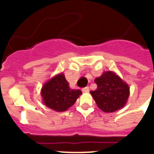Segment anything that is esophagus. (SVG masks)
<instances>
[{"instance_id": "1", "label": "esophagus", "mask_w": 154, "mask_h": 154, "mask_svg": "<svg viewBox=\"0 0 154 154\" xmlns=\"http://www.w3.org/2000/svg\"><path fill=\"white\" fill-rule=\"evenodd\" d=\"M82 91H83V92H89V86L84 87L83 89H82Z\"/></svg>"}]
</instances>
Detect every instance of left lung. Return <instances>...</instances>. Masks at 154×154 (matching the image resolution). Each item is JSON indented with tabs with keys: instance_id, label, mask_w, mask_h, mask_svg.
Instances as JSON below:
<instances>
[{
	"instance_id": "8db88e82",
	"label": "left lung",
	"mask_w": 154,
	"mask_h": 154,
	"mask_svg": "<svg viewBox=\"0 0 154 154\" xmlns=\"http://www.w3.org/2000/svg\"><path fill=\"white\" fill-rule=\"evenodd\" d=\"M97 89L90 91L98 107L103 112H112L124 106L130 88L112 72H104L95 79Z\"/></svg>"
}]
</instances>
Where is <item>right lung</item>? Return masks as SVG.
<instances>
[{
    "label": "right lung",
    "mask_w": 154,
    "mask_h": 154,
    "mask_svg": "<svg viewBox=\"0 0 154 154\" xmlns=\"http://www.w3.org/2000/svg\"><path fill=\"white\" fill-rule=\"evenodd\" d=\"M82 94L79 89H72L63 74L57 75L42 87V96L45 106L58 112L67 110Z\"/></svg>",
    "instance_id": "add662e5"
}]
</instances>
